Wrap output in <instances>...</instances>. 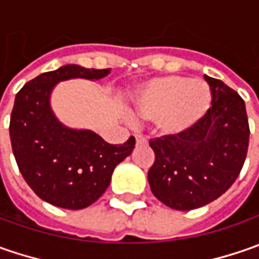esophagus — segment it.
Instances as JSON below:
<instances>
[{
	"label": "esophagus",
	"mask_w": 259,
	"mask_h": 259,
	"mask_svg": "<svg viewBox=\"0 0 259 259\" xmlns=\"http://www.w3.org/2000/svg\"><path fill=\"white\" fill-rule=\"evenodd\" d=\"M135 143L137 145H147V138L143 135H135Z\"/></svg>",
	"instance_id": "34e87169"
}]
</instances>
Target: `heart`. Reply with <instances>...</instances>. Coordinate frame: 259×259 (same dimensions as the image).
Wrapping results in <instances>:
<instances>
[{"instance_id": "obj_1", "label": "heart", "mask_w": 259, "mask_h": 259, "mask_svg": "<svg viewBox=\"0 0 259 259\" xmlns=\"http://www.w3.org/2000/svg\"><path fill=\"white\" fill-rule=\"evenodd\" d=\"M212 105V91L204 80L164 76L145 83L135 96V114L154 119L165 137H180L202 122Z\"/></svg>"}]
</instances>
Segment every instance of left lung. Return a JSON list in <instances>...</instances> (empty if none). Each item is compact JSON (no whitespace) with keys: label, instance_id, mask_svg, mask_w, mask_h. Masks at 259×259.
I'll return each mask as SVG.
<instances>
[{"label":"left lung","instance_id":"1","mask_svg":"<svg viewBox=\"0 0 259 259\" xmlns=\"http://www.w3.org/2000/svg\"><path fill=\"white\" fill-rule=\"evenodd\" d=\"M212 108L202 122L180 137L150 140L155 161L148 183L155 197L176 210L213 202L235 183L249 143L244 99L222 80L204 76Z\"/></svg>","mask_w":259,"mask_h":259}]
</instances>
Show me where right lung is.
Listing matches in <instances>:
<instances>
[{"instance_id":"obj_1","label":"right lung","mask_w":259,"mask_h":259,"mask_svg":"<svg viewBox=\"0 0 259 259\" xmlns=\"http://www.w3.org/2000/svg\"><path fill=\"white\" fill-rule=\"evenodd\" d=\"M109 73L111 69L66 65L38 75L15 95L10 119L13 153L27 184L47 203L72 210L91 206L108 189L115 167L134 150V137L124 144H108L91 130L63 125L50 106L59 82L99 80Z\"/></svg>"}]
</instances>
